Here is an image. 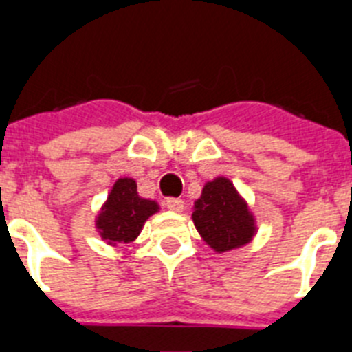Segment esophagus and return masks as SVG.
I'll return each mask as SVG.
<instances>
[{"mask_svg":"<svg viewBox=\"0 0 352 352\" xmlns=\"http://www.w3.org/2000/svg\"><path fill=\"white\" fill-rule=\"evenodd\" d=\"M166 206L169 208L170 211H174V213H182L183 208H185V203H183L182 199H176V197H169L166 201Z\"/></svg>","mask_w":352,"mask_h":352,"instance_id":"esophagus-1","label":"esophagus"}]
</instances>
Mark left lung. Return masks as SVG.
Instances as JSON below:
<instances>
[{
  "mask_svg": "<svg viewBox=\"0 0 352 352\" xmlns=\"http://www.w3.org/2000/svg\"><path fill=\"white\" fill-rule=\"evenodd\" d=\"M192 210L195 229L217 254L245 247L257 234V220L247 199L226 176L204 183Z\"/></svg>",
  "mask_w": 352,
  "mask_h": 352,
  "instance_id": "left-lung-1",
  "label": "left lung"
}]
</instances>
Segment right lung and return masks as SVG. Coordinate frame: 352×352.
<instances>
[{"instance_id": "1", "label": "right lung", "mask_w": 352, "mask_h": 352, "mask_svg": "<svg viewBox=\"0 0 352 352\" xmlns=\"http://www.w3.org/2000/svg\"><path fill=\"white\" fill-rule=\"evenodd\" d=\"M160 211L157 201L141 197L133 178H118L96 213V232L107 245H126L141 234L149 217Z\"/></svg>"}]
</instances>
